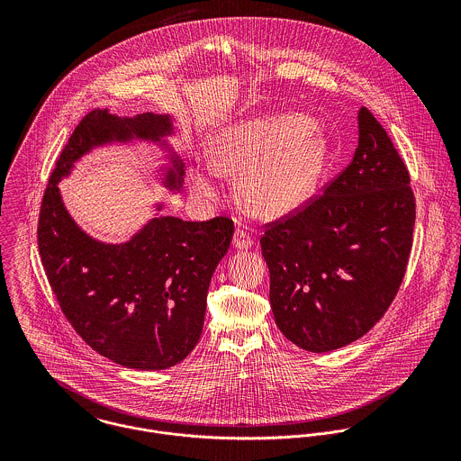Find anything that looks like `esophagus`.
<instances>
[{"label":"esophagus","instance_id":"34e87169","mask_svg":"<svg viewBox=\"0 0 461 461\" xmlns=\"http://www.w3.org/2000/svg\"><path fill=\"white\" fill-rule=\"evenodd\" d=\"M232 245H234L236 249H240V250H247V249H250V247L254 245V240H252V236H249L241 227H238V229L234 230V236H232Z\"/></svg>","mask_w":461,"mask_h":461}]
</instances>
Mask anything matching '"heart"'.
Returning <instances> with one entry per match:
<instances>
[{
    "label": "heart",
    "instance_id": "obj_1",
    "mask_svg": "<svg viewBox=\"0 0 461 461\" xmlns=\"http://www.w3.org/2000/svg\"><path fill=\"white\" fill-rule=\"evenodd\" d=\"M316 122L305 115H280L230 126L212 140L209 165L216 174H243V198L263 218L296 212L318 190L327 170L329 147L312 136ZM197 198H212V174L194 168L188 177Z\"/></svg>",
    "mask_w": 461,
    "mask_h": 461
}]
</instances>
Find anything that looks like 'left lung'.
Returning <instances> with one entry per match:
<instances>
[{"instance_id": "obj_1", "label": "left lung", "mask_w": 461, "mask_h": 461, "mask_svg": "<svg viewBox=\"0 0 461 461\" xmlns=\"http://www.w3.org/2000/svg\"><path fill=\"white\" fill-rule=\"evenodd\" d=\"M415 197L391 136L367 108L349 165L296 212L264 223L275 323L293 344L333 351L394 302L413 243Z\"/></svg>"}]
</instances>
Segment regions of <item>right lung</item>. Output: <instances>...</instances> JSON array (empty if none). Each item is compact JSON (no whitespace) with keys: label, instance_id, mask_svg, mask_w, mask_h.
<instances>
[{"label":"right lung","instance_id":"1","mask_svg":"<svg viewBox=\"0 0 461 461\" xmlns=\"http://www.w3.org/2000/svg\"><path fill=\"white\" fill-rule=\"evenodd\" d=\"M168 134V115L86 113L57 159L39 212V254L67 321L99 355L138 371L168 369L197 346L209 282L234 223L227 216L183 221L159 214L130 241L106 245L74 223L57 185L95 145ZM183 176V161L172 158L163 185L177 192Z\"/></svg>","mask_w":461,"mask_h":461}]
</instances>
